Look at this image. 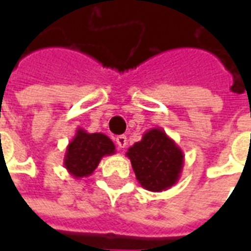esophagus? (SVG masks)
<instances>
[{"label": "esophagus", "instance_id": "obj_1", "mask_svg": "<svg viewBox=\"0 0 251 251\" xmlns=\"http://www.w3.org/2000/svg\"><path fill=\"white\" fill-rule=\"evenodd\" d=\"M115 141H117V145H118V148H121V149H124V148H126V145H127V138H126V136H118L115 138Z\"/></svg>", "mask_w": 251, "mask_h": 251}]
</instances>
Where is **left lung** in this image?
I'll return each mask as SVG.
<instances>
[{
	"mask_svg": "<svg viewBox=\"0 0 251 251\" xmlns=\"http://www.w3.org/2000/svg\"><path fill=\"white\" fill-rule=\"evenodd\" d=\"M138 183L148 191L161 192L171 188L180 179L184 153L168 134L153 127L142 134L126 152Z\"/></svg>",
	"mask_w": 251,
	"mask_h": 251,
	"instance_id": "8db88e82",
	"label": "left lung"
}]
</instances>
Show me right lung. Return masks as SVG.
Segmentation results:
<instances>
[{
    "mask_svg": "<svg viewBox=\"0 0 251 251\" xmlns=\"http://www.w3.org/2000/svg\"><path fill=\"white\" fill-rule=\"evenodd\" d=\"M115 153V145L103 133H87L77 129L68 144L64 156V167L75 179L87 177L97 169L104 156Z\"/></svg>",
    "mask_w": 251,
    "mask_h": 251,
    "instance_id": "1",
    "label": "right lung"
}]
</instances>
